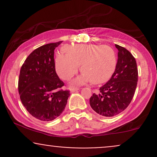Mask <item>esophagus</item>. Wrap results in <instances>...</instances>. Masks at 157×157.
Returning <instances> with one entry per match:
<instances>
[{
  "label": "esophagus",
  "instance_id": "34e87169",
  "mask_svg": "<svg viewBox=\"0 0 157 157\" xmlns=\"http://www.w3.org/2000/svg\"><path fill=\"white\" fill-rule=\"evenodd\" d=\"M78 90H79L78 88H75V87L70 88V91H71V92H75V91H78Z\"/></svg>",
  "mask_w": 157,
  "mask_h": 157
}]
</instances>
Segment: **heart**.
I'll return each instance as SVG.
<instances>
[{"mask_svg":"<svg viewBox=\"0 0 157 157\" xmlns=\"http://www.w3.org/2000/svg\"><path fill=\"white\" fill-rule=\"evenodd\" d=\"M66 54L57 52L55 70L63 80H68L78 71L83 73L74 82L82 84L91 81L93 84L107 82L117 67V55L114 49L107 45L80 44L66 46Z\"/></svg>","mask_w":157,"mask_h":157,"instance_id":"obj_1","label":"heart"}]
</instances>
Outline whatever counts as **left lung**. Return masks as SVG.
Instances as JSON below:
<instances>
[{
  "mask_svg": "<svg viewBox=\"0 0 157 157\" xmlns=\"http://www.w3.org/2000/svg\"><path fill=\"white\" fill-rule=\"evenodd\" d=\"M118 49L117 67L111 79L93 94L90 105L95 112L111 117L123 111L132 100L138 81V70L134 56L126 48L115 44Z\"/></svg>",
  "mask_w": 157,
  "mask_h": 157,
  "instance_id": "obj_1",
  "label": "left lung"
}]
</instances>
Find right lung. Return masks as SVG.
<instances>
[{
  "instance_id": "obj_1",
  "label": "right lung",
  "mask_w": 157,
  "mask_h": 157,
  "mask_svg": "<svg viewBox=\"0 0 157 157\" xmlns=\"http://www.w3.org/2000/svg\"><path fill=\"white\" fill-rule=\"evenodd\" d=\"M62 41L36 48L28 56L20 71L18 91L21 102L29 113L42 121L59 117L67 104L69 91L55 71L54 54Z\"/></svg>"
}]
</instances>
